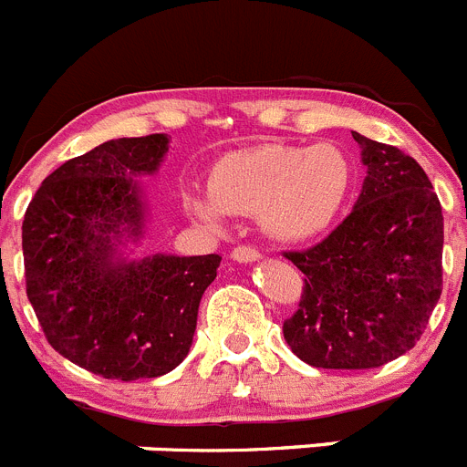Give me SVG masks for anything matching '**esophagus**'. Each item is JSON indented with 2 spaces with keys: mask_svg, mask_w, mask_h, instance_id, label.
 <instances>
[{
  "mask_svg": "<svg viewBox=\"0 0 467 467\" xmlns=\"http://www.w3.org/2000/svg\"><path fill=\"white\" fill-rule=\"evenodd\" d=\"M262 257V253H259L257 247L253 245H238L231 250V259L238 264H247V262H257V259Z\"/></svg>",
  "mask_w": 467,
  "mask_h": 467,
  "instance_id": "obj_1",
  "label": "esophagus"
}]
</instances>
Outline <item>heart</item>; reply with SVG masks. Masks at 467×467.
<instances>
[{
	"instance_id": "b5f03b06",
	"label": "heart",
	"mask_w": 467,
	"mask_h": 467,
	"mask_svg": "<svg viewBox=\"0 0 467 467\" xmlns=\"http://www.w3.org/2000/svg\"><path fill=\"white\" fill-rule=\"evenodd\" d=\"M353 189V163L337 144H259L210 171V189H189L187 208L210 226L226 214H259L271 236L299 243L334 224Z\"/></svg>"
}]
</instances>
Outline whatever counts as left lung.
Masks as SVG:
<instances>
[{
    "label": "left lung",
    "instance_id": "left-lung-1",
    "mask_svg": "<svg viewBox=\"0 0 467 467\" xmlns=\"http://www.w3.org/2000/svg\"><path fill=\"white\" fill-rule=\"evenodd\" d=\"M353 140L367 166L353 213L317 245L285 253L304 274L285 341L323 369H372L404 356L442 295L444 217L431 180L398 147Z\"/></svg>",
    "mask_w": 467,
    "mask_h": 467
}]
</instances>
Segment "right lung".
<instances>
[{"mask_svg": "<svg viewBox=\"0 0 467 467\" xmlns=\"http://www.w3.org/2000/svg\"><path fill=\"white\" fill-rule=\"evenodd\" d=\"M168 135L119 138L65 161L25 210L27 299L48 344L102 379L138 381L172 372L187 358L198 304L220 254H154L128 262L144 203L138 175H154Z\"/></svg>", "mask_w": 467, "mask_h": 467, "instance_id": "obj_1", "label": "right lung"}]
</instances>
